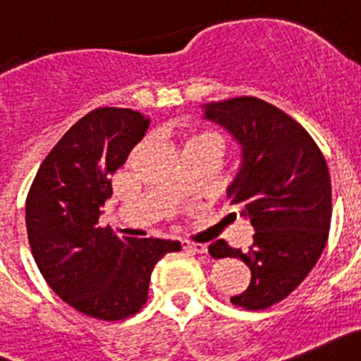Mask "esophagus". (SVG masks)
I'll return each mask as SVG.
<instances>
[{
	"instance_id": "esophagus-1",
	"label": "esophagus",
	"mask_w": 361,
	"mask_h": 361,
	"mask_svg": "<svg viewBox=\"0 0 361 361\" xmlns=\"http://www.w3.org/2000/svg\"><path fill=\"white\" fill-rule=\"evenodd\" d=\"M181 247L185 248V250H189V252H195V254H206V252H207V245H204V243L183 241V243H181Z\"/></svg>"
}]
</instances>
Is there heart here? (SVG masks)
Wrapping results in <instances>:
<instances>
[{"label": "heart", "mask_w": 361, "mask_h": 361, "mask_svg": "<svg viewBox=\"0 0 361 361\" xmlns=\"http://www.w3.org/2000/svg\"><path fill=\"white\" fill-rule=\"evenodd\" d=\"M196 139H198V137H196Z\"/></svg>", "instance_id": "heart-1"}]
</instances>
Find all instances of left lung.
Listing matches in <instances>:
<instances>
[{"instance_id":"left-lung-1","label":"left lung","mask_w":361,"mask_h":361,"mask_svg":"<svg viewBox=\"0 0 361 361\" xmlns=\"http://www.w3.org/2000/svg\"><path fill=\"white\" fill-rule=\"evenodd\" d=\"M202 111V118L221 126L239 146L226 192L256 231L248 252L219 239L209 254L241 257L250 283L231 304L265 310L302 282L323 254L332 219L326 161L297 120L263 99L237 96L204 104Z\"/></svg>"}]
</instances>
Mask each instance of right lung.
<instances>
[{
    "mask_svg": "<svg viewBox=\"0 0 361 361\" xmlns=\"http://www.w3.org/2000/svg\"><path fill=\"white\" fill-rule=\"evenodd\" d=\"M148 128L139 111H90L44 159L25 202L29 245L44 280L64 302L102 321L139 312L155 263L181 248L171 239H120L98 226L113 195L111 176Z\"/></svg>",
    "mask_w": 361,
    "mask_h": 361,
    "instance_id": "obj_1",
    "label": "right lung"
}]
</instances>
